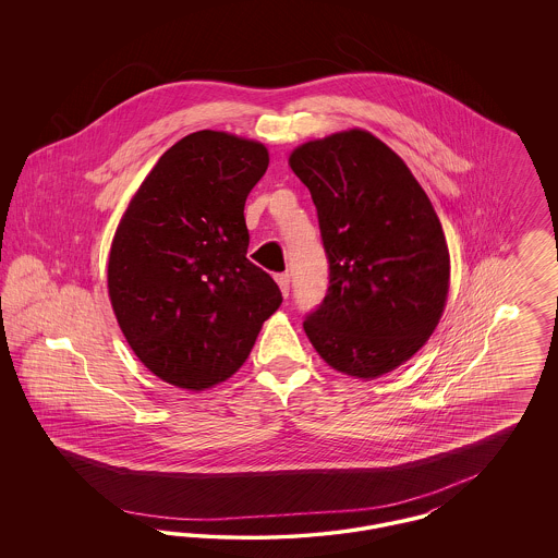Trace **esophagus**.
I'll use <instances>...</instances> for the list:
<instances>
[{
  "mask_svg": "<svg viewBox=\"0 0 558 558\" xmlns=\"http://www.w3.org/2000/svg\"><path fill=\"white\" fill-rule=\"evenodd\" d=\"M276 282L280 287V291L284 296H289V289H291V276L284 271V274H276Z\"/></svg>",
  "mask_w": 558,
  "mask_h": 558,
  "instance_id": "obj_1",
  "label": "esophagus"
}]
</instances>
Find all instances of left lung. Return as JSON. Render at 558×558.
I'll list each match as a JSON object with an SVG mask.
<instances>
[{
	"mask_svg": "<svg viewBox=\"0 0 558 558\" xmlns=\"http://www.w3.org/2000/svg\"><path fill=\"white\" fill-rule=\"evenodd\" d=\"M328 257V291L303 328L335 371L376 378L433 335L450 289V253L425 190L364 130L292 150Z\"/></svg>",
	"mask_w": 558,
	"mask_h": 558,
	"instance_id": "1",
	"label": "left lung"
}]
</instances>
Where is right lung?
<instances>
[{
    "mask_svg": "<svg viewBox=\"0 0 558 558\" xmlns=\"http://www.w3.org/2000/svg\"><path fill=\"white\" fill-rule=\"evenodd\" d=\"M269 157L259 142L190 133L173 144L123 215L108 294L140 362L169 385L203 391L230 378L282 303L246 259L244 203Z\"/></svg>",
    "mask_w": 558,
    "mask_h": 558,
    "instance_id": "right-lung-1",
    "label": "right lung"
}]
</instances>
